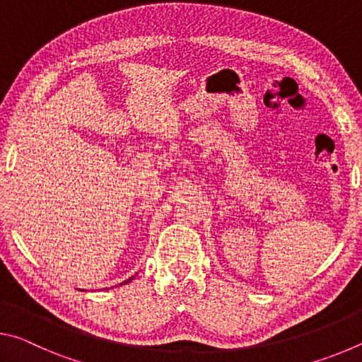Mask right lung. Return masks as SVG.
<instances>
[{
    "label": "right lung",
    "instance_id": "right-lung-1",
    "mask_svg": "<svg viewBox=\"0 0 362 362\" xmlns=\"http://www.w3.org/2000/svg\"><path fill=\"white\" fill-rule=\"evenodd\" d=\"M131 279H134V276H132V278H129V279H127V281H124V283H122V284H126V283H129V281H131Z\"/></svg>",
    "mask_w": 362,
    "mask_h": 362
}]
</instances>
